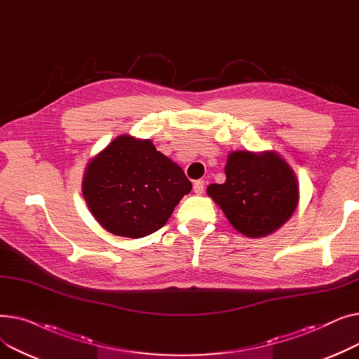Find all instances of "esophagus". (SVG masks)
<instances>
[{
    "mask_svg": "<svg viewBox=\"0 0 359 359\" xmlns=\"http://www.w3.org/2000/svg\"><path fill=\"white\" fill-rule=\"evenodd\" d=\"M203 189H205V182L203 180H196L194 183V192L196 195H202L203 194Z\"/></svg>",
    "mask_w": 359,
    "mask_h": 359,
    "instance_id": "obj_1",
    "label": "esophagus"
}]
</instances>
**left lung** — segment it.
Masks as SVG:
<instances>
[{
    "instance_id": "1",
    "label": "left lung",
    "mask_w": 359,
    "mask_h": 359,
    "mask_svg": "<svg viewBox=\"0 0 359 359\" xmlns=\"http://www.w3.org/2000/svg\"><path fill=\"white\" fill-rule=\"evenodd\" d=\"M225 182L206 189L233 227L248 237H265L297 210L299 187L294 170L275 151H233Z\"/></svg>"
}]
</instances>
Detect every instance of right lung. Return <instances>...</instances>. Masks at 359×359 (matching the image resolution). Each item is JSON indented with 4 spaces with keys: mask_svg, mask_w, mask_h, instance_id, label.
Segmentation results:
<instances>
[{
    "mask_svg": "<svg viewBox=\"0 0 359 359\" xmlns=\"http://www.w3.org/2000/svg\"><path fill=\"white\" fill-rule=\"evenodd\" d=\"M81 189L104 230L141 238L163 227L192 183L153 141L121 135L88 161Z\"/></svg>",
    "mask_w": 359,
    "mask_h": 359,
    "instance_id": "add662e5",
    "label": "right lung"
}]
</instances>
